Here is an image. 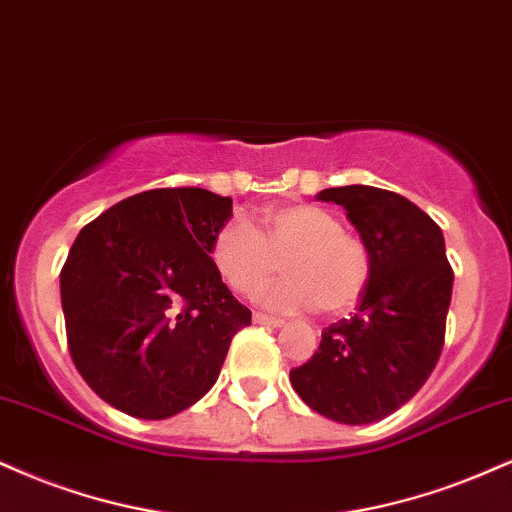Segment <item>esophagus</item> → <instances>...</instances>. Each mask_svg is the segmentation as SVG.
<instances>
[{
  "mask_svg": "<svg viewBox=\"0 0 512 512\" xmlns=\"http://www.w3.org/2000/svg\"><path fill=\"white\" fill-rule=\"evenodd\" d=\"M252 322H255V324H264V326H281L283 319L262 315V312H255V315H252Z\"/></svg>",
  "mask_w": 512,
  "mask_h": 512,
  "instance_id": "esophagus-1",
  "label": "esophagus"
}]
</instances>
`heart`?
<instances>
[{
    "label": "heart",
    "mask_w": 512,
    "mask_h": 512,
    "mask_svg": "<svg viewBox=\"0 0 512 512\" xmlns=\"http://www.w3.org/2000/svg\"><path fill=\"white\" fill-rule=\"evenodd\" d=\"M262 233L245 219L226 221L214 233L209 257L233 293L252 295L281 272L260 300L272 310H315L338 317L355 310L372 281L367 243L343 229L329 209L305 202L267 209Z\"/></svg>",
    "instance_id": "b5f03b06"
}]
</instances>
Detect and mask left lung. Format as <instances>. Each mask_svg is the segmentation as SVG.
Returning a JSON list of instances; mask_svg holds the SVG:
<instances>
[{"label": "left lung", "mask_w": 512, "mask_h": 512, "mask_svg": "<svg viewBox=\"0 0 512 512\" xmlns=\"http://www.w3.org/2000/svg\"><path fill=\"white\" fill-rule=\"evenodd\" d=\"M346 209L372 255L357 312L322 331L317 353L291 369L295 393L341 424L379 422L422 389L439 362L453 269L439 224L408 197L372 186L317 195Z\"/></svg>", "instance_id": "8db88e82"}]
</instances>
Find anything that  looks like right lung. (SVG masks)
Masks as SVG:
<instances>
[{"label":"right lung","instance_id":"right-lung-1","mask_svg":"<svg viewBox=\"0 0 512 512\" xmlns=\"http://www.w3.org/2000/svg\"><path fill=\"white\" fill-rule=\"evenodd\" d=\"M231 217V197L155 188L80 229L61 267V307L73 365L104 403L166 420L212 389L252 319L209 257Z\"/></svg>","mask_w":512,"mask_h":512}]
</instances>
